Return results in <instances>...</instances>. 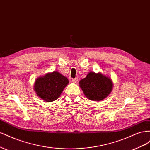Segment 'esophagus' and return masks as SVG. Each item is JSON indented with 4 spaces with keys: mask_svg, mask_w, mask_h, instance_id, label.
<instances>
[{
    "mask_svg": "<svg viewBox=\"0 0 150 150\" xmlns=\"http://www.w3.org/2000/svg\"><path fill=\"white\" fill-rule=\"evenodd\" d=\"M78 78H74V79H72V82L73 83H77V81H78Z\"/></svg>",
    "mask_w": 150,
    "mask_h": 150,
    "instance_id": "34e87169",
    "label": "esophagus"
}]
</instances>
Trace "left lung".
<instances>
[{
    "label": "left lung",
    "instance_id": "left-lung-1",
    "mask_svg": "<svg viewBox=\"0 0 150 150\" xmlns=\"http://www.w3.org/2000/svg\"><path fill=\"white\" fill-rule=\"evenodd\" d=\"M79 86L88 99L98 101L110 94L112 88V83L111 79L101 73L91 72L85 78L80 81Z\"/></svg>",
    "mask_w": 150,
    "mask_h": 150
}]
</instances>
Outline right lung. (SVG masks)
I'll return each instance as SVG.
<instances>
[{
  "label": "right lung",
  "mask_w": 150,
  "mask_h": 150,
  "mask_svg": "<svg viewBox=\"0 0 150 150\" xmlns=\"http://www.w3.org/2000/svg\"><path fill=\"white\" fill-rule=\"evenodd\" d=\"M69 81L59 72L54 71L40 77L35 81L34 90L38 96L47 102L56 100Z\"/></svg>",
  "instance_id": "obj_1"
}]
</instances>
